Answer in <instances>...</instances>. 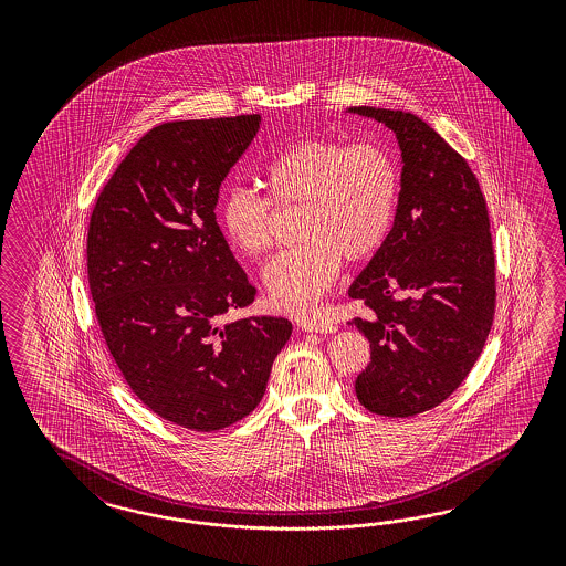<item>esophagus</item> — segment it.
Instances as JSON below:
<instances>
[{
    "instance_id": "1",
    "label": "esophagus",
    "mask_w": 566,
    "mask_h": 566,
    "mask_svg": "<svg viewBox=\"0 0 566 566\" xmlns=\"http://www.w3.org/2000/svg\"><path fill=\"white\" fill-rule=\"evenodd\" d=\"M298 327L303 329V332H317V334H327V332H336L338 326L336 324H332V322H326V319H322V317H311V319H303Z\"/></svg>"
}]
</instances>
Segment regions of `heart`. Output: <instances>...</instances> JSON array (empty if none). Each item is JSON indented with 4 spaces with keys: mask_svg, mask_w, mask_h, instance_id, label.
Wrapping results in <instances>:
<instances>
[{
    "mask_svg": "<svg viewBox=\"0 0 566 566\" xmlns=\"http://www.w3.org/2000/svg\"><path fill=\"white\" fill-rule=\"evenodd\" d=\"M275 206H303V244L270 259L261 280L272 305L307 313L340 272L343 258H371L386 242L400 199V170L392 154L371 140L305 138L265 166ZM228 242L249 258L272 247L274 206L255 190L223 192L218 207Z\"/></svg>",
    "mask_w": 566,
    "mask_h": 566,
    "instance_id": "b5f03b06",
    "label": "heart"
}]
</instances>
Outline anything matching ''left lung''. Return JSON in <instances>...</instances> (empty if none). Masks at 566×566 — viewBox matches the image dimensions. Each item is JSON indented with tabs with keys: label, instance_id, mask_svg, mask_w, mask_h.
<instances>
[{
	"label": "left lung",
	"instance_id": "obj_1",
	"mask_svg": "<svg viewBox=\"0 0 566 566\" xmlns=\"http://www.w3.org/2000/svg\"><path fill=\"white\" fill-rule=\"evenodd\" d=\"M400 147V199L386 242L350 284L371 360L355 381L367 411L412 417L452 395L488 340L496 263L480 182L461 155L409 112L348 107Z\"/></svg>",
	"mask_w": 566,
	"mask_h": 566
}]
</instances>
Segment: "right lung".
Returning <instances> with one entry per match:
<instances>
[{
  "label": "right lung",
  "instance_id": "obj_1",
  "mask_svg": "<svg viewBox=\"0 0 566 566\" xmlns=\"http://www.w3.org/2000/svg\"><path fill=\"white\" fill-rule=\"evenodd\" d=\"M259 124L251 114L155 126L122 159L88 223V286L105 344L130 390L192 431L253 411L292 334L272 315L220 322L255 301L216 206Z\"/></svg>",
  "mask_w": 566,
  "mask_h": 566
}]
</instances>
